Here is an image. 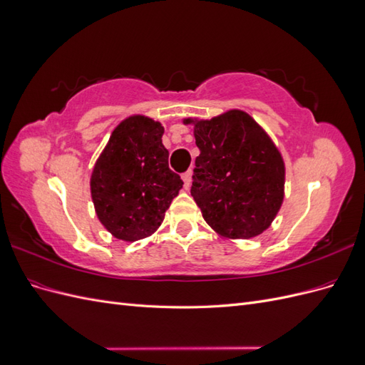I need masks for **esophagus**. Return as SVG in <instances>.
<instances>
[{"mask_svg": "<svg viewBox=\"0 0 365 365\" xmlns=\"http://www.w3.org/2000/svg\"><path fill=\"white\" fill-rule=\"evenodd\" d=\"M182 181H184L185 189H189L192 184V170H187L185 173H182Z\"/></svg>", "mask_w": 365, "mask_h": 365, "instance_id": "1", "label": "esophagus"}]
</instances>
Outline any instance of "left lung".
<instances>
[{
    "label": "left lung",
    "mask_w": 365,
    "mask_h": 365,
    "mask_svg": "<svg viewBox=\"0 0 365 365\" xmlns=\"http://www.w3.org/2000/svg\"><path fill=\"white\" fill-rule=\"evenodd\" d=\"M193 125L200 157L192 196L205 222L228 239L262 235L277 216L284 195V163L279 149L251 115L231 109Z\"/></svg>",
    "instance_id": "8db88e82"
}]
</instances>
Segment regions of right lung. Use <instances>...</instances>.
Returning a JSON list of instances; mask_svg holds the SVG:
<instances>
[{
	"label": "right lung",
	"mask_w": 365,
	"mask_h": 365,
	"mask_svg": "<svg viewBox=\"0 0 365 365\" xmlns=\"http://www.w3.org/2000/svg\"><path fill=\"white\" fill-rule=\"evenodd\" d=\"M164 128L145 115H130L113 130L91 175L97 217L114 237L134 242L155 233L165 210L182 187L169 169Z\"/></svg>",
	"instance_id": "1"
}]
</instances>
